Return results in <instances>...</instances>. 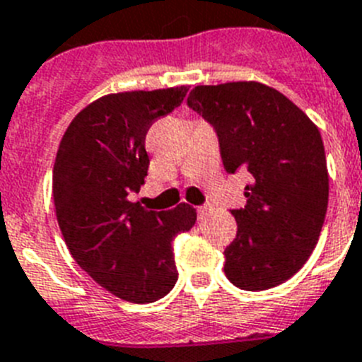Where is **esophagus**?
Segmentation results:
<instances>
[{
  "label": "esophagus",
  "mask_w": 362,
  "mask_h": 362,
  "mask_svg": "<svg viewBox=\"0 0 362 362\" xmlns=\"http://www.w3.org/2000/svg\"><path fill=\"white\" fill-rule=\"evenodd\" d=\"M209 206H199V208H197V215H199V218H204L206 215L209 214Z\"/></svg>",
  "instance_id": "34e87169"
}]
</instances>
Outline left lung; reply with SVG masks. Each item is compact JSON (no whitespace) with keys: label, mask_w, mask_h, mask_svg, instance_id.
I'll return each instance as SVG.
<instances>
[{"label":"left lung","mask_w":362,"mask_h":362,"mask_svg":"<svg viewBox=\"0 0 362 362\" xmlns=\"http://www.w3.org/2000/svg\"><path fill=\"white\" fill-rule=\"evenodd\" d=\"M187 106L215 130L226 173L248 171L247 206L224 250L235 287L265 291L296 274L326 218L329 178L320 132L284 93L259 83L197 86Z\"/></svg>","instance_id":"obj_1"}]
</instances>
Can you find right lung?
Wrapping results in <instances>:
<instances>
[{
    "mask_svg": "<svg viewBox=\"0 0 362 362\" xmlns=\"http://www.w3.org/2000/svg\"><path fill=\"white\" fill-rule=\"evenodd\" d=\"M186 93L178 86L97 99L69 123L54 160V209L73 259L127 302H156L175 287L173 241L197 221L189 204L153 211L129 199L147 176V130Z\"/></svg>",
    "mask_w": 362,
    "mask_h": 362,
    "instance_id": "obj_1",
    "label": "right lung"
}]
</instances>
